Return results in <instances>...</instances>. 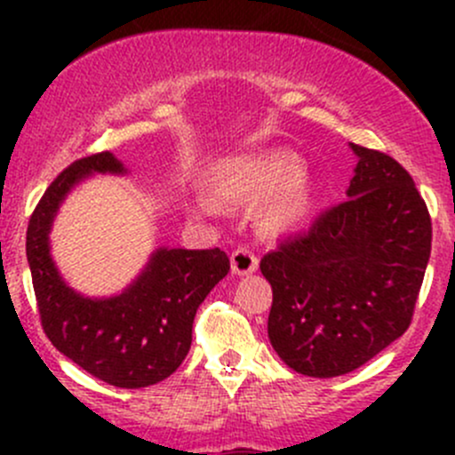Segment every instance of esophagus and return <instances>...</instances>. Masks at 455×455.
<instances>
[{
	"label": "esophagus",
	"mask_w": 455,
	"mask_h": 455,
	"mask_svg": "<svg viewBox=\"0 0 455 455\" xmlns=\"http://www.w3.org/2000/svg\"><path fill=\"white\" fill-rule=\"evenodd\" d=\"M231 270L235 275H253L257 270V257L253 251L244 249V246H240V249L233 251Z\"/></svg>",
	"instance_id": "1"
}]
</instances>
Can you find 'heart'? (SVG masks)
<instances>
[{"instance_id":"1","label":"heart","mask_w":455,"mask_h":455,"mask_svg":"<svg viewBox=\"0 0 455 455\" xmlns=\"http://www.w3.org/2000/svg\"><path fill=\"white\" fill-rule=\"evenodd\" d=\"M204 185L213 198L235 204L264 198L257 209V222L266 231L295 227L316 202L313 173L299 169V156L283 149L220 160L206 172Z\"/></svg>"}]
</instances>
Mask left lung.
<instances>
[{
    "label": "left lung",
    "mask_w": 455,
    "mask_h": 455,
    "mask_svg": "<svg viewBox=\"0 0 455 455\" xmlns=\"http://www.w3.org/2000/svg\"><path fill=\"white\" fill-rule=\"evenodd\" d=\"M359 158L347 200L259 268L273 288L268 339L304 376L332 379L374 359L411 323L431 253V220L410 173L380 151Z\"/></svg>",
    "instance_id": "1"
}]
</instances>
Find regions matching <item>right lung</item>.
Wrapping results in <instances>:
<instances>
[{"label": "right lung", "mask_w": 455, "mask_h": 455, "mask_svg": "<svg viewBox=\"0 0 455 455\" xmlns=\"http://www.w3.org/2000/svg\"><path fill=\"white\" fill-rule=\"evenodd\" d=\"M96 173L125 176L127 169L112 151H103L59 173L30 218L26 257L41 325L52 346L96 379L139 389L180 368L189 355L196 310L231 264L220 249L160 246L118 295L85 297L68 286L50 253V231L68 194Z\"/></svg>", "instance_id": "add662e5"}]
</instances>
